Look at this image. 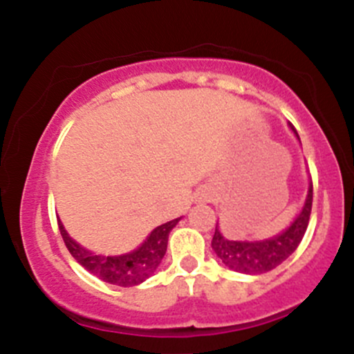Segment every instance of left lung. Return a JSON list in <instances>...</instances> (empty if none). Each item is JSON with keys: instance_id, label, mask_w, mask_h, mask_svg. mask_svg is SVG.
I'll return each instance as SVG.
<instances>
[{"instance_id": "obj_1", "label": "left lung", "mask_w": 354, "mask_h": 354, "mask_svg": "<svg viewBox=\"0 0 354 354\" xmlns=\"http://www.w3.org/2000/svg\"><path fill=\"white\" fill-rule=\"evenodd\" d=\"M292 131L298 137V131L291 124ZM313 202V183H310L308 197H306L305 207L299 216L292 221L291 226L284 233L270 238L266 241H233L226 240L219 230L212 238V248L221 260L230 269L241 274H263L276 269L284 262L296 248L301 243L305 231L308 227L310 214H312Z\"/></svg>"}]
</instances>
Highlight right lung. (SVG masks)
Wrapping results in <instances>:
<instances>
[{
  "label": "right lung",
  "mask_w": 354,
  "mask_h": 354,
  "mask_svg": "<svg viewBox=\"0 0 354 354\" xmlns=\"http://www.w3.org/2000/svg\"><path fill=\"white\" fill-rule=\"evenodd\" d=\"M180 219H173L166 224H160L151 233V236L144 241V245L135 252L127 253L120 257H104L95 255L88 252L84 246L75 243L58 221L59 233H62L63 241H65L68 252L71 253L75 260L91 274L97 276L99 279L106 281L116 286H137L144 283L147 277H151L157 269V266L162 260L164 253L167 248V238H169L171 230L178 224Z\"/></svg>",
  "instance_id": "add662e5"
}]
</instances>
